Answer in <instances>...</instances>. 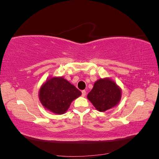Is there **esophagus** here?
Wrapping results in <instances>:
<instances>
[{"instance_id":"obj_1","label":"esophagus","mask_w":159,"mask_h":159,"mask_svg":"<svg viewBox=\"0 0 159 159\" xmlns=\"http://www.w3.org/2000/svg\"><path fill=\"white\" fill-rule=\"evenodd\" d=\"M81 95H82V96H85V95H86V91L85 90H82L81 91Z\"/></svg>"}]
</instances>
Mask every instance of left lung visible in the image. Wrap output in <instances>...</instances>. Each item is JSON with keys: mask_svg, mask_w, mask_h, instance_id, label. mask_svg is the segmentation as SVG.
Instances as JSON below:
<instances>
[{"mask_svg": "<svg viewBox=\"0 0 159 159\" xmlns=\"http://www.w3.org/2000/svg\"><path fill=\"white\" fill-rule=\"evenodd\" d=\"M121 98V91L114 81L100 79L94 84L88 98L99 111H105L115 107Z\"/></svg>", "mask_w": 159, "mask_h": 159, "instance_id": "left-lung-1", "label": "left lung"}]
</instances>
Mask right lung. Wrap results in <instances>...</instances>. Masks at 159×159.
<instances>
[{
    "label": "right lung",
    "mask_w": 159,
    "mask_h": 159,
    "mask_svg": "<svg viewBox=\"0 0 159 159\" xmlns=\"http://www.w3.org/2000/svg\"><path fill=\"white\" fill-rule=\"evenodd\" d=\"M81 95V91L63 78H53L46 81L39 92L43 106L56 114H64L71 102Z\"/></svg>",
    "instance_id": "obj_1"
}]
</instances>
